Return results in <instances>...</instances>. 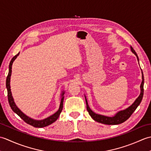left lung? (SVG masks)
Here are the masks:
<instances>
[{
	"mask_svg": "<svg viewBox=\"0 0 151 151\" xmlns=\"http://www.w3.org/2000/svg\"><path fill=\"white\" fill-rule=\"evenodd\" d=\"M130 48H131V50H132V52L137 56V60H139L138 56H137L136 51L134 50V49L132 47H131ZM143 84H144V77H143V72H142V84H141V86H140L141 93L139 95V97L136 99V100L134 101V103L131 105L130 106L127 108L126 110L119 111L118 113H117L116 115H115L114 117H107V116H104V115H99V114L94 113V112L90 108H89L88 104L87 99H86V98L85 97L86 102V108H87V110L89 112V114L91 115V117L95 121L99 122V123H101L102 124H121L122 123H123V122L127 121L128 119H129L131 116V115L133 114V112L136 110V109L139 105L141 102H142V100L143 99V91H144Z\"/></svg>",
	"mask_w": 151,
	"mask_h": 151,
	"instance_id": "left-lung-1",
	"label": "left lung"
}]
</instances>
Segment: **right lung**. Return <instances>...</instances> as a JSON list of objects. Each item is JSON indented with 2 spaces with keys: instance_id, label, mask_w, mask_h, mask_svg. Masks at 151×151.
<instances>
[{
  "instance_id": "1",
  "label": "right lung",
  "mask_w": 151,
  "mask_h": 151,
  "mask_svg": "<svg viewBox=\"0 0 151 151\" xmlns=\"http://www.w3.org/2000/svg\"><path fill=\"white\" fill-rule=\"evenodd\" d=\"M19 54V52L16 54L15 56L13 57V58L12 59L10 63H9V73L8 75L7 76V78H6V88H7V91H8V102L9 106H10L11 108L12 109V110L14 111L15 114H17L19 117H20L22 120H23L25 123H27V124L32 125L34 127H36V128H42L47 127L48 125H49L50 124L53 123L54 122H55L57 119L59 117L60 115L61 114V112L62 111L63 109V94L64 92L62 93V99H61V102H60V108L59 110H58L57 112H56L55 114H53L51 116L49 117L47 119H45L44 120H41V121H36V120H34L32 119H31L30 117H28L26 115H24L22 112L19 110V109L17 107V106L15 105V102L14 101V99H13L12 95V92H11V89H10V76L12 75V63L14 62V61L16 59V58L18 56Z\"/></svg>"
}]
</instances>
